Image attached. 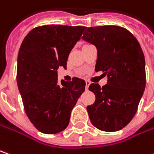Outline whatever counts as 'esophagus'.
<instances>
[{
  "mask_svg": "<svg viewBox=\"0 0 154 154\" xmlns=\"http://www.w3.org/2000/svg\"><path fill=\"white\" fill-rule=\"evenodd\" d=\"M89 85H90V81H86V89H87V90H88V89Z\"/></svg>",
  "mask_w": 154,
  "mask_h": 154,
  "instance_id": "obj_1",
  "label": "esophagus"
}]
</instances>
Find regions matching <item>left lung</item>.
I'll return each mask as SVG.
<instances>
[{
	"mask_svg": "<svg viewBox=\"0 0 154 154\" xmlns=\"http://www.w3.org/2000/svg\"><path fill=\"white\" fill-rule=\"evenodd\" d=\"M82 40L95 46V71L107 77L102 88L89 86L96 98L87 107L90 120L101 131H119L134 118L146 88L141 47L127 29L118 26L86 27Z\"/></svg>",
	"mask_w": 154,
	"mask_h": 154,
	"instance_id": "1",
	"label": "left lung"
}]
</instances>
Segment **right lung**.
I'll list each match as a JSON object with an SVG mask.
<instances>
[{
	"label": "right lung",
	"mask_w": 154,
	"mask_h": 154,
	"mask_svg": "<svg viewBox=\"0 0 154 154\" xmlns=\"http://www.w3.org/2000/svg\"><path fill=\"white\" fill-rule=\"evenodd\" d=\"M86 27L46 25L31 30L20 48L17 85L28 119L40 132L66 128L86 82L80 78L58 81L59 66L66 68L71 50Z\"/></svg>",
	"instance_id": "add662e5"
}]
</instances>
